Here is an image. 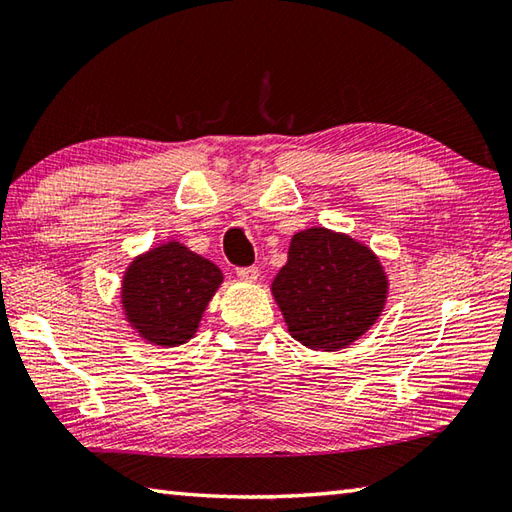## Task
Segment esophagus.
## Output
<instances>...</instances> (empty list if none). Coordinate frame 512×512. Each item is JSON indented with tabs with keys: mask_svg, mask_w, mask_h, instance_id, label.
<instances>
[{
	"mask_svg": "<svg viewBox=\"0 0 512 512\" xmlns=\"http://www.w3.org/2000/svg\"><path fill=\"white\" fill-rule=\"evenodd\" d=\"M237 277L244 279V282H257L259 277V268L257 266H244V268H237Z\"/></svg>",
	"mask_w": 512,
	"mask_h": 512,
	"instance_id": "1",
	"label": "esophagus"
}]
</instances>
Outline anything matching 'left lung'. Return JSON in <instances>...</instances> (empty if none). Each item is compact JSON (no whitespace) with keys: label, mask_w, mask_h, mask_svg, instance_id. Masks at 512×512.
<instances>
[{"label":"left lung","mask_w":512,"mask_h":512,"mask_svg":"<svg viewBox=\"0 0 512 512\" xmlns=\"http://www.w3.org/2000/svg\"><path fill=\"white\" fill-rule=\"evenodd\" d=\"M388 279L373 250L328 228L297 233L273 297L288 333L313 350H339L382 315Z\"/></svg>","instance_id":"obj_1"}]
</instances>
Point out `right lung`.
<instances>
[{"label": "right lung", "mask_w": 512, "mask_h": 512, "mask_svg": "<svg viewBox=\"0 0 512 512\" xmlns=\"http://www.w3.org/2000/svg\"><path fill=\"white\" fill-rule=\"evenodd\" d=\"M222 279V270L202 255L179 242L162 244L126 268L124 313L150 344H186Z\"/></svg>", "instance_id": "add662e5"}]
</instances>
